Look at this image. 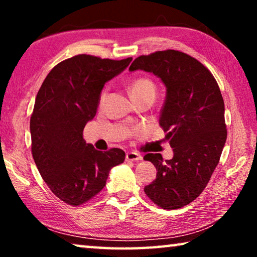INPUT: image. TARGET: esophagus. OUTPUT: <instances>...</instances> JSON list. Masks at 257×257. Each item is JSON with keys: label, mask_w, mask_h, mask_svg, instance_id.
Masks as SVG:
<instances>
[{"label": "esophagus", "mask_w": 257, "mask_h": 257, "mask_svg": "<svg viewBox=\"0 0 257 257\" xmlns=\"http://www.w3.org/2000/svg\"><path fill=\"white\" fill-rule=\"evenodd\" d=\"M125 160L133 161V162H138V161L142 160V156L137 153H135V152H128V153L125 154Z\"/></svg>", "instance_id": "1"}]
</instances>
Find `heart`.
<instances>
[{"instance_id":"obj_1","label":"heart","mask_w":257,"mask_h":257,"mask_svg":"<svg viewBox=\"0 0 257 257\" xmlns=\"http://www.w3.org/2000/svg\"><path fill=\"white\" fill-rule=\"evenodd\" d=\"M129 94L130 97H151V98H155V94H156V88L154 82L152 81L149 78H136L134 79L129 85ZM105 97V90H103L101 94V102Z\"/></svg>"}]
</instances>
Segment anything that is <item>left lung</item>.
Here are the masks:
<instances>
[{
    "label": "left lung",
    "mask_w": 257,
    "mask_h": 257,
    "mask_svg": "<svg viewBox=\"0 0 257 257\" xmlns=\"http://www.w3.org/2000/svg\"><path fill=\"white\" fill-rule=\"evenodd\" d=\"M144 70L159 77L167 88L160 125L173 158L144 156L156 168V179L145 194L164 210H176L201 195L219 163L227 141L224 102L208 69L179 51L141 55L129 71Z\"/></svg>",
    "instance_id": "1"
}]
</instances>
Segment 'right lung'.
<instances>
[{"label":"right lung","instance_id":"right-lung-1","mask_svg":"<svg viewBox=\"0 0 257 257\" xmlns=\"http://www.w3.org/2000/svg\"><path fill=\"white\" fill-rule=\"evenodd\" d=\"M132 60L72 56L56 64L38 90L30 118L33 158L52 193L69 205L93 198L111 169L124 161L122 150H95L82 132L96 114L105 82Z\"/></svg>","mask_w":257,"mask_h":257}]
</instances>
